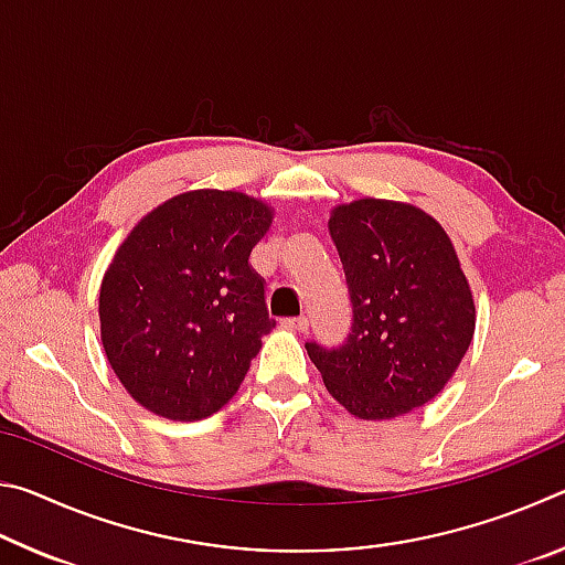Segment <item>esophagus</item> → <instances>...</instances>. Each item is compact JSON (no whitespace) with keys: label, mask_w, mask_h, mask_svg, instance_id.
<instances>
[{"label":"esophagus","mask_w":565,"mask_h":565,"mask_svg":"<svg viewBox=\"0 0 565 565\" xmlns=\"http://www.w3.org/2000/svg\"><path fill=\"white\" fill-rule=\"evenodd\" d=\"M284 327H289V329H294V331H306V329H309V319H306V317H296V319H286L284 321Z\"/></svg>","instance_id":"esophagus-1"}]
</instances>
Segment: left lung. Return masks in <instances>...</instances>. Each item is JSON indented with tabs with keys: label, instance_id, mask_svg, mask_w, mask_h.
<instances>
[{
	"label": "left lung",
	"instance_id": "8db88e82",
	"mask_svg": "<svg viewBox=\"0 0 565 565\" xmlns=\"http://www.w3.org/2000/svg\"><path fill=\"white\" fill-rule=\"evenodd\" d=\"M329 232L353 323L341 347L306 351L349 414L404 416L448 384L471 347V286L444 226L414 204L356 199L333 209Z\"/></svg>",
	"mask_w": 565,
	"mask_h": 565
}]
</instances>
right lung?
<instances>
[{"label":"right lung","mask_w":565,"mask_h":565,"mask_svg":"<svg viewBox=\"0 0 565 565\" xmlns=\"http://www.w3.org/2000/svg\"><path fill=\"white\" fill-rule=\"evenodd\" d=\"M274 209L242 191L171 196L131 228L99 289L104 353L151 414L199 420L228 404L276 321L252 248Z\"/></svg>","instance_id":"1"}]
</instances>
